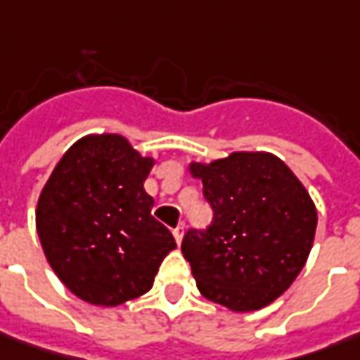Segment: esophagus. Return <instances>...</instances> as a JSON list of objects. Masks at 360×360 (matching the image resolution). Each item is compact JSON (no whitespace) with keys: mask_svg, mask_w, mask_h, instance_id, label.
<instances>
[{"mask_svg":"<svg viewBox=\"0 0 360 360\" xmlns=\"http://www.w3.org/2000/svg\"><path fill=\"white\" fill-rule=\"evenodd\" d=\"M183 233H185V225L181 223V225H177V227L173 229V237H175V241L177 243L183 241Z\"/></svg>","mask_w":360,"mask_h":360,"instance_id":"esophagus-1","label":"esophagus"}]
</instances>
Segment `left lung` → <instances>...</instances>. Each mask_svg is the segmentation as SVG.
I'll list each match as a JSON object with an SVG mask.
<instances>
[{
  "mask_svg": "<svg viewBox=\"0 0 360 360\" xmlns=\"http://www.w3.org/2000/svg\"><path fill=\"white\" fill-rule=\"evenodd\" d=\"M213 209L205 229L185 233L181 251L205 299L257 311L291 287L311 253L316 209L301 181L271 153H233L193 163Z\"/></svg>",
  "mask_w": 360,
  "mask_h": 360,
  "instance_id": "1",
  "label": "left lung"
}]
</instances>
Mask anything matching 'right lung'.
Instances as JSON below:
<instances>
[{
    "label": "right lung",
    "mask_w": 360,
    "mask_h": 360,
    "mask_svg": "<svg viewBox=\"0 0 360 360\" xmlns=\"http://www.w3.org/2000/svg\"><path fill=\"white\" fill-rule=\"evenodd\" d=\"M153 159L121 135H91L69 147L39 195L35 223L51 269L73 295L115 307L153 287L177 245L143 189Z\"/></svg>",
    "instance_id": "1"
}]
</instances>
